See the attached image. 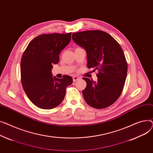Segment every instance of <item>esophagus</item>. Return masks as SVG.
I'll return each mask as SVG.
<instances>
[{
  "mask_svg": "<svg viewBox=\"0 0 153 153\" xmlns=\"http://www.w3.org/2000/svg\"><path fill=\"white\" fill-rule=\"evenodd\" d=\"M78 79H79V77H78V76H75L73 77V81H74V82H76V81L78 80Z\"/></svg>",
  "mask_w": 153,
  "mask_h": 153,
  "instance_id": "34e87169",
  "label": "esophagus"
}]
</instances>
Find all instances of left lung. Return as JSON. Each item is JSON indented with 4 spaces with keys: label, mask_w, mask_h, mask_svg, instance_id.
<instances>
[{
    "label": "left lung",
    "mask_w": 153,
    "mask_h": 153,
    "mask_svg": "<svg viewBox=\"0 0 153 153\" xmlns=\"http://www.w3.org/2000/svg\"><path fill=\"white\" fill-rule=\"evenodd\" d=\"M72 39L85 49L88 68L99 71L97 82L83 78L86 82L82 91L85 101L96 109L110 106L120 96L127 75L122 48L110 34L100 30L74 33Z\"/></svg>",
    "instance_id": "left-lung-1"
}]
</instances>
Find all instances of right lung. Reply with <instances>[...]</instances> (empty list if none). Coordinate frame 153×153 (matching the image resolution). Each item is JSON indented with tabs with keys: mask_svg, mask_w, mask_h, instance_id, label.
Returning a JSON list of instances; mask_svg holds the SVG:
<instances>
[{
	"mask_svg": "<svg viewBox=\"0 0 153 153\" xmlns=\"http://www.w3.org/2000/svg\"><path fill=\"white\" fill-rule=\"evenodd\" d=\"M71 40V33L41 34L28 45L21 60L22 84L30 100L37 107L51 109L64 100L66 88L73 82L70 76H52L53 64Z\"/></svg>",
	"mask_w": 153,
	"mask_h": 153,
	"instance_id": "add662e5",
	"label": "right lung"
}]
</instances>
